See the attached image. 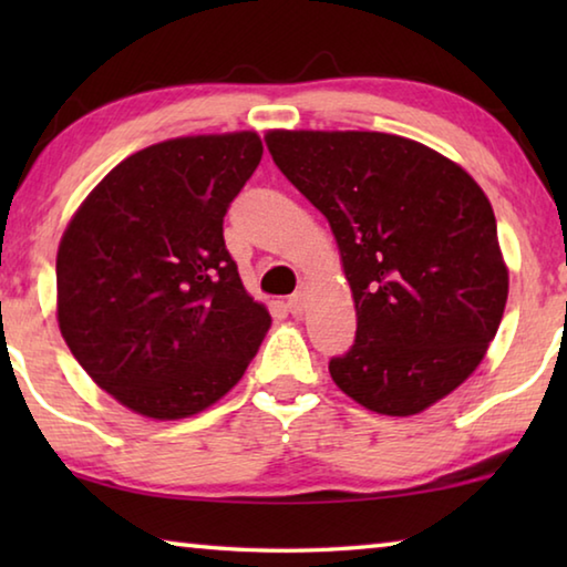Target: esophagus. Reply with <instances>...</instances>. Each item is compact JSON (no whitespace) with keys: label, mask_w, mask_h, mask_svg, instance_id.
Segmentation results:
<instances>
[{"label":"esophagus","mask_w":567,"mask_h":567,"mask_svg":"<svg viewBox=\"0 0 567 567\" xmlns=\"http://www.w3.org/2000/svg\"><path fill=\"white\" fill-rule=\"evenodd\" d=\"M287 310L292 315H300L305 310V287H300L295 295L287 297Z\"/></svg>","instance_id":"esophagus-1"}]
</instances>
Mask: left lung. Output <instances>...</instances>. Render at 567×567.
<instances>
[{
  "mask_svg": "<svg viewBox=\"0 0 567 567\" xmlns=\"http://www.w3.org/2000/svg\"><path fill=\"white\" fill-rule=\"evenodd\" d=\"M265 142L328 217L354 297L358 332L330 360L334 385L398 417L463 385L507 300L495 215L477 182L398 134L275 130Z\"/></svg>",
  "mask_w": 567,
  "mask_h": 567,
  "instance_id": "8db88e82",
  "label": "left lung"
}]
</instances>
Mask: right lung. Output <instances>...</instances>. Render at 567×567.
<instances>
[{
  "label": "right lung",
  "instance_id": "obj_1",
  "mask_svg": "<svg viewBox=\"0 0 567 567\" xmlns=\"http://www.w3.org/2000/svg\"><path fill=\"white\" fill-rule=\"evenodd\" d=\"M262 159L255 132L134 152L90 192L56 252V320L87 375L155 420L237 385L270 330L225 247L227 207Z\"/></svg>",
  "mask_w": 567,
  "mask_h": 567
}]
</instances>
